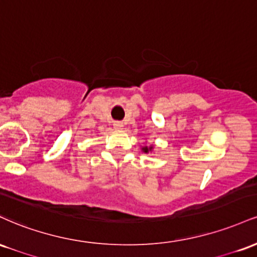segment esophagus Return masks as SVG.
I'll list each match as a JSON object with an SVG mask.
<instances>
[{
  "instance_id": "esophagus-1",
  "label": "esophagus",
  "mask_w": 257,
  "mask_h": 257,
  "mask_svg": "<svg viewBox=\"0 0 257 257\" xmlns=\"http://www.w3.org/2000/svg\"><path fill=\"white\" fill-rule=\"evenodd\" d=\"M113 126L116 129H122L123 128V123L122 122H118V120H117V122L113 123Z\"/></svg>"
}]
</instances>
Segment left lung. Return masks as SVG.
Segmentation results:
<instances>
[{
	"label": "left lung",
	"mask_w": 257,
	"mask_h": 257,
	"mask_svg": "<svg viewBox=\"0 0 257 257\" xmlns=\"http://www.w3.org/2000/svg\"><path fill=\"white\" fill-rule=\"evenodd\" d=\"M151 149H152V147H150V149H149V147H144V149H143V151L145 152V153H147V152H149V151H151Z\"/></svg>",
	"instance_id": "left-lung-1"
}]
</instances>
